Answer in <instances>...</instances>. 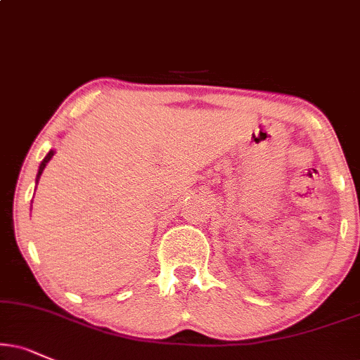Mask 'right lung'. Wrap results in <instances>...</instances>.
Masks as SVG:
<instances>
[{"label":"right lung","instance_id":"1","mask_svg":"<svg viewBox=\"0 0 360 360\" xmlns=\"http://www.w3.org/2000/svg\"><path fill=\"white\" fill-rule=\"evenodd\" d=\"M53 155H55V150H50V152H48V155L46 157L43 158V162L39 163V168H38V175H37V184H38V180H39V176H41V173H43V170H44V167H46V163L50 162L51 160V157Z\"/></svg>","mask_w":360,"mask_h":360}]
</instances>
